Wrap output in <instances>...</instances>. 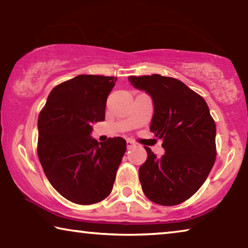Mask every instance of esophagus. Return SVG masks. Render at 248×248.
Wrapping results in <instances>:
<instances>
[{
	"mask_svg": "<svg viewBox=\"0 0 248 248\" xmlns=\"http://www.w3.org/2000/svg\"><path fill=\"white\" fill-rule=\"evenodd\" d=\"M134 146H136V144H134L131 140H127V149L128 150L134 148Z\"/></svg>",
	"mask_w": 248,
	"mask_h": 248,
	"instance_id": "obj_1",
	"label": "esophagus"
}]
</instances>
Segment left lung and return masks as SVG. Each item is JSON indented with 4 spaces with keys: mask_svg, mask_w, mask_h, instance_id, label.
Listing matches in <instances>:
<instances>
[{
    "mask_svg": "<svg viewBox=\"0 0 248 248\" xmlns=\"http://www.w3.org/2000/svg\"><path fill=\"white\" fill-rule=\"evenodd\" d=\"M128 79L152 98L150 130L163 140L165 151L158 158L144 146L148 158L139 169L142 190L157 204L182 203L202 186L215 164V120L205 100L182 81L159 74Z\"/></svg>",
    "mask_w": 248,
    "mask_h": 248,
    "instance_id": "8db88e82",
    "label": "left lung"
}]
</instances>
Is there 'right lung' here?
I'll return each mask as SVG.
<instances>
[{
  "mask_svg": "<svg viewBox=\"0 0 248 248\" xmlns=\"http://www.w3.org/2000/svg\"><path fill=\"white\" fill-rule=\"evenodd\" d=\"M115 77L78 75L50 92L38 117V157L50 184L65 199L93 204L110 194L127 149L123 138L98 143L93 124L105 120Z\"/></svg>",
  "mask_w": 248,
  "mask_h": 248,
  "instance_id": "right-lung-1",
  "label": "right lung"
}]
</instances>
